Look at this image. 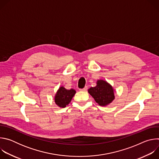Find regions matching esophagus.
Instances as JSON below:
<instances>
[{
  "instance_id": "esophagus-1",
  "label": "esophagus",
  "mask_w": 159,
  "mask_h": 159,
  "mask_svg": "<svg viewBox=\"0 0 159 159\" xmlns=\"http://www.w3.org/2000/svg\"><path fill=\"white\" fill-rule=\"evenodd\" d=\"M87 90V86H85L84 88H83V89H80V90H81V91H86V90Z\"/></svg>"
}]
</instances>
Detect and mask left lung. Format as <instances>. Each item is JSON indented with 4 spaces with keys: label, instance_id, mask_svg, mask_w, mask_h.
I'll return each mask as SVG.
<instances>
[{
    "label": "left lung",
    "instance_id": "8db88e82",
    "mask_svg": "<svg viewBox=\"0 0 159 159\" xmlns=\"http://www.w3.org/2000/svg\"><path fill=\"white\" fill-rule=\"evenodd\" d=\"M88 93L101 106H107L115 99V90L104 80H98L96 85L88 89Z\"/></svg>",
    "mask_w": 159,
    "mask_h": 159
}]
</instances>
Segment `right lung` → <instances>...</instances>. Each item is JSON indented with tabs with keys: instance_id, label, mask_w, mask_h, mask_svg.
Wrapping results in <instances>:
<instances>
[{
	"instance_id": "add662e5",
	"label": "right lung",
	"mask_w": 159,
	"mask_h": 159,
	"mask_svg": "<svg viewBox=\"0 0 159 159\" xmlns=\"http://www.w3.org/2000/svg\"><path fill=\"white\" fill-rule=\"evenodd\" d=\"M75 93V90L73 89L68 90L63 86H61L57 90L55 95V102L59 107L64 108L70 102Z\"/></svg>"
}]
</instances>
